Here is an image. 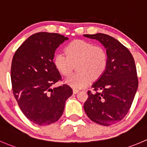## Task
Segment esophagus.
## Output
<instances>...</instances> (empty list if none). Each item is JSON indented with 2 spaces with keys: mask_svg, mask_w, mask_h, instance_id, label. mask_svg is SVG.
<instances>
[{
  "mask_svg": "<svg viewBox=\"0 0 147 147\" xmlns=\"http://www.w3.org/2000/svg\"><path fill=\"white\" fill-rule=\"evenodd\" d=\"M79 92V90L78 89H76V88H74V89H73V92H74V94H76Z\"/></svg>",
  "mask_w": 147,
  "mask_h": 147,
  "instance_id": "34e87169",
  "label": "esophagus"
}]
</instances>
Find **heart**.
Segmentation results:
<instances>
[{
	"mask_svg": "<svg viewBox=\"0 0 147 147\" xmlns=\"http://www.w3.org/2000/svg\"><path fill=\"white\" fill-rule=\"evenodd\" d=\"M55 68L64 76H68L76 63L77 72L66 79L67 84L75 88H82L92 80L99 79L107 66V53L100 46L82 40L68 43L65 47V53L58 52L53 57Z\"/></svg>",
	"mask_w": 147,
	"mask_h": 147,
	"instance_id": "1",
	"label": "heart"
}]
</instances>
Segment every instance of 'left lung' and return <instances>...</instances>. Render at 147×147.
I'll use <instances>...</instances> for the list:
<instances>
[{"label":"left lung","mask_w":147,"mask_h":147,"mask_svg":"<svg viewBox=\"0 0 147 147\" xmlns=\"http://www.w3.org/2000/svg\"><path fill=\"white\" fill-rule=\"evenodd\" d=\"M100 41L106 48L107 66L101 77L88 91L84 109L96 123L113 125L126 115L134 101L139 81L133 55L126 47L105 34H84Z\"/></svg>","instance_id":"obj_1"}]
</instances>
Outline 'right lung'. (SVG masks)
<instances>
[{"label":"right lung","instance_id":"right-lung-1","mask_svg":"<svg viewBox=\"0 0 147 147\" xmlns=\"http://www.w3.org/2000/svg\"><path fill=\"white\" fill-rule=\"evenodd\" d=\"M66 40L58 33H36L13 55L11 68L13 95L24 115L37 125L56 122L72 95V89L67 84L51 88L62 80L53 60L57 47Z\"/></svg>","mask_w":147,"mask_h":147}]
</instances>
